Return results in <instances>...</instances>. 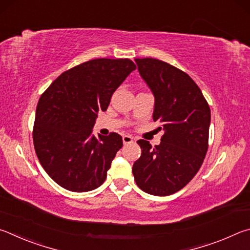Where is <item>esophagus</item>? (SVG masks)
<instances>
[{
	"instance_id": "obj_1",
	"label": "esophagus",
	"mask_w": 250,
	"mask_h": 250,
	"mask_svg": "<svg viewBox=\"0 0 250 250\" xmlns=\"http://www.w3.org/2000/svg\"><path fill=\"white\" fill-rule=\"evenodd\" d=\"M134 142V138L132 136H129V135H125V136H123V143L125 144V145H127V144H130Z\"/></svg>"
}]
</instances>
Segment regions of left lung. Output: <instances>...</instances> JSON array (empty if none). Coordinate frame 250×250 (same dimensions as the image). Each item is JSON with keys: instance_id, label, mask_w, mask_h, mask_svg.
I'll list each match as a JSON object with an SVG mask.
<instances>
[{"instance_id": "8db88e82", "label": "left lung", "mask_w": 250, "mask_h": 250, "mask_svg": "<svg viewBox=\"0 0 250 250\" xmlns=\"http://www.w3.org/2000/svg\"><path fill=\"white\" fill-rule=\"evenodd\" d=\"M155 95L152 118L164 130L159 145L139 139L141 158L133 165L136 185L148 194L181 190L199 171L208 148L211 109L189 74L155 58L135 59Z\"/></svg>"}]
</instances>
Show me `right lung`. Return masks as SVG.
Returning <instances> with one entry per match:
<instances>
[{
  "label": "right lung",
  "mask_w": 250,
  "mask_h": 250,
  "mask_svg": "<svg viewBox=\"0 0 250 250\" xmlns=\"http://www.w3.org/2000/svg\"><path fill=\"white\" fill-rule=\"evenodd\" d=\"M136 69L129 59L99 58L67 70L42 94L33 141L38 160L52 180L73 192L99 188L123 146L121 135L95 137L98 114Z\"/></svg>",
  "instance_id": "right-lung-1"
}]
</instances>
